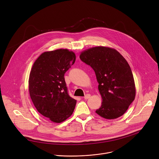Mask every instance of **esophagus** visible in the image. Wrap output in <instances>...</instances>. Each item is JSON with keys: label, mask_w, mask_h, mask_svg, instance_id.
<instances>
[{"label": "esophagus", "mask_w": 159, "mask_h": 159, "mask_svg": "<svg viewBox=\"0 0 159 159\" xmlns=\"http://www.w3.org/2000/svg\"><path fill=\"white\" fill-rule=\"evenodd\" d=\"M90 96H91V94H86L84 96V98L85 99H88V98H90Z\"/></svg>", "instance_id": "34e87169"}]
</instances>
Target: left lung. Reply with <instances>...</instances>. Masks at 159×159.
Wrapping results in <instances>:
<instances>
[{
  "mask_svg": "<svg viewBox=\"0 0 159 159\" xmlns=\"http://www.w3.org/2000/svg\"><path fill=\"white\" fill-rule=\"evenodd\" d=\"M80 58L93 68L99 83L102 102L96 112L107 119L122 116L135 96L133 75L125 59L117 50L104 47L88 49Z\"/></svg>",
  "mask_w": 159,
  "mask_h": 159,
  "instance_id": "left-lung-1",
  "label": "left lung"
}]
</instances>
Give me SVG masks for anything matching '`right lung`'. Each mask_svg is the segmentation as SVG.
Returning a JSON list of instances; mask_svg holds the SVG:
<instances>
[{
    "mask_svg": "<svg viewBox=\"0 0 159 159\" xmlns=\"http://www.w3.org/2000/svg\"><path fill=\"white\" fill-rule=\"evenodd\" d=\"M75 60V54L66 49L44 52L30 71L32 101L42 115L54 122L65 120L75 109L76 100L70 96L64 75Z\"/></svg>",
    "mask_w": 159,
    "mask_h": 159,
    "instance_id": "right-lung-1",
    "label": "right lung"
}]
</instances>
